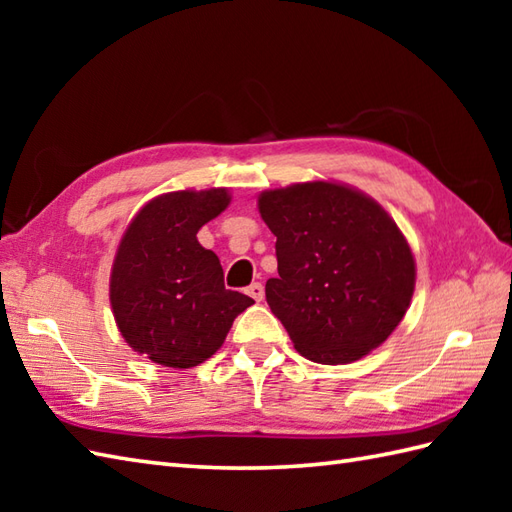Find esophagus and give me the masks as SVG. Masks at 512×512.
Returning a JSON list of instances; mask_svg holds the SVG:
<instances>
[{"instance_id": "obj_1", "label": "esophagus", "mask_w": 512, "mask_h": 512, "mask_svg": "<svg viewBox=\"0 0 512 512\" xmlns=\"http://www.w3.org/2000/svg\"><path fill=\"white\" fill-rule=\"evenodd\" d=\"M246 295L253 297L255 301H262V299H264V286L257 284V281H255V284H250V286L246 288Z\"/></svg>"}]
</instances>
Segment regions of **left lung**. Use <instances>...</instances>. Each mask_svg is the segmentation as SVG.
<instances>
[{"instance_id":"obj_1","label":"left lung","mask_w":512,"mask_h":512,"mask_svg":"<svg viewBox=\"0 0 512 512\" xmlns=\"http://www.w3.org/2000/svg\"><path fill=\"white\" fill-rule=\"evenodd\" d=\"M277 237L266 301L295 350L321 365L352 363L398 328L416 262L376 200L339 182H301L257 200Z\"/></svg>"}]
</instances>
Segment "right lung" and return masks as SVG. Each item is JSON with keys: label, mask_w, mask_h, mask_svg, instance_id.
<instances>
[{"label": "right lung", "mask_w": 512, "mask_h": 512, "mask_svg": "<svg viewBox=\"0 0 512 512\" xmlns=\"http://www.w3.org/2000/svg\"><path fill=\"white\" fill-rule=\"evenodd\" d=\"M228 202V189L162 193L121 237L110 303L123 339L149 361L178 369L204 363L255 303L224 288L220 259L195 237Z\"/></svg>", "instance_id": "1"}]
</instances>
